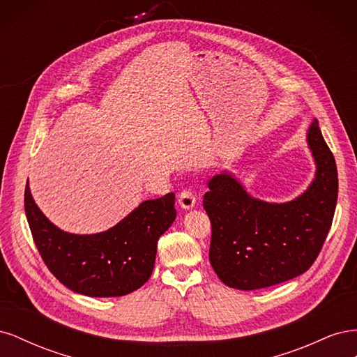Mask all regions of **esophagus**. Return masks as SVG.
<instances>
[{"label": "esophagus", "instance_id": "obj_1", "mask_svg": "<svg viewBox=\"0 0 357 357\" xmlns=\"http://www.w3.org/2000/svg\"><path fill=\"white\" fill-rule=\"evenodd\" d=\"M195 202H197L195 193H193L190 189H185L178 195V204L181 205V208L190 210L193 205H195Z\"/></svg>", "mask_w": 357, "mask_h": 357}]
</instances>
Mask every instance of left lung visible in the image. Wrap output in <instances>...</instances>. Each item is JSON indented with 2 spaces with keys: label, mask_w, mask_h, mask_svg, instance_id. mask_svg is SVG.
Here are the masks:
<instances>
[{
  "label": "left lung",
  "mask_w": 357,
  "mask_h": 357,
  "mask_svg": "<svg viewBox=\"0 0 357 357\" xmlns=\"http://www.w3.org/2000/svg\"><path fill=\"white\" fill-rule=\"evenodd\" d=\"M307 142L317 165L316 178L294 201L252 198L229 172L208 181L202 204L211 222L210 262L226 286H274L304 274L317 259L337 205L338 172L316 119Z\"/></svg>",
  "instance_id": "8db88e82"
}]
</instances>
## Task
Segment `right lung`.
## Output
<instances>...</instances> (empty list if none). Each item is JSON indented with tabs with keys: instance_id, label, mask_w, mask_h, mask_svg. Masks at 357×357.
Segmentation results:
<instances>
[{
	"instance_id": "right-lung-1",
	"label": "right lung",
	"mask_w": 357,
	"mask_h": 357,
	"mask_svg": "<svg viewBox=\"0 0 357 357\" xmlns=\"http://www.w3.org/2000/svg\"><path fill=\"white\" fill-rule=\"evenodd\" d=\"M176 195L149 199L105 232L75 235L50 223L25 188L32 238L49 271L75 294L123 296L152 275L159 236L176 220Z\"/></svg>"
}]
</instances>
